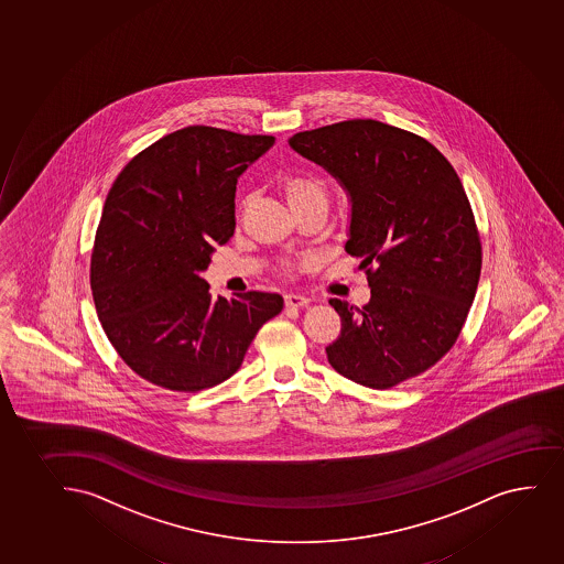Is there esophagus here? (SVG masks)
I'll return each mask as SVG.
<instances>
[{"mask_svg": "<svg viewBox=\"0 0 564 564\" xmlns=\"http://www.w3.org/2000/svg\"><path fill=\"white\" fill-rule=\"evenodd\" d=\"M284 301L285 306H293V308H297V306H306L311 303V299L305 297V295H297V293H288Z\"/></svg>", "mask_w": 564, "mask_h": 564, "instance_id": "obj_1", "label": "esophagus"}]
</instances>
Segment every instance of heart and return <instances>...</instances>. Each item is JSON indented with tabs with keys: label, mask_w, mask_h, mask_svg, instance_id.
I'll return each instance as SVG.
<instances>
[{
	"label": "heart",
	"mask_w": 564,
	"mask_h": 564,
	"mask_svg": "<svg viewBox=\"0 0 564 564\" xmlns=\"http://www.w3.org/2000/svg\"><path fill=\"white\" fill-rule=\"evenodd\" d=\"M280 192L285 197L288 205L293 208V213H301L312 205H325L327 207V184L324 178L306 173V171H297L290 175L282 176L279 182ZM303 267L301 261H284L285 271L295 272Z\"/></svg>",
	"instance_id": "1"
}]
</instances>
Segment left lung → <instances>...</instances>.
Masks as SVG:
<instances>
[{"mask_svg": "<svg viewBox=\"0 0 564 564\" xmlns=\"http://www.w3.org/2000/svg\"><path fill=\"white\" fill-rule=\"evenodd\" d=\"M290 144L348 189L346 252L362 259L370 285L362 308L329 301L340 316L330 367L372 389L420 376L457 343L481 271L459 176L427 139L372 118L299 131Z\"/></svg>", "mask_w": 564, "mask_h": 564, "instance_id": "left-lung-1", "label": "left lung"}]
</instances>
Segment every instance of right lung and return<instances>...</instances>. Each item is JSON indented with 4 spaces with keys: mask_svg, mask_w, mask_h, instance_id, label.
I'll list each match as a JSON object with an SVG mask.
<instances>
[{
    "mask_svg": "<svg viewBox=\"0 0 564 564\" xmlns=\"http://www.w3.org/2000/svg\"><path fill=\"white\" fill-rule=\"evenodd\" d=\"M272 135L188 126L141 150L112 184L91 248L90 288L112 348L147 382L197 393L234 376L279 293L214 299L199 272L235 234L240 173Z\"/></svg>",
    "mask_w": 564,
    "mask_h": 564,
    "instance_id": "obj_1",
    "label": "right lung"
}]
</instances>
